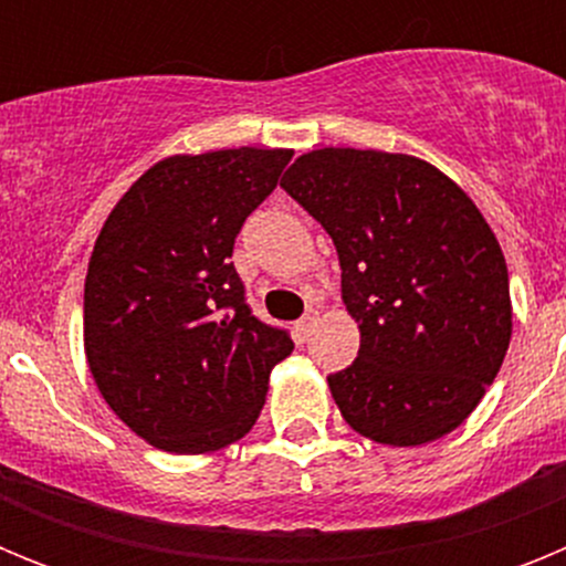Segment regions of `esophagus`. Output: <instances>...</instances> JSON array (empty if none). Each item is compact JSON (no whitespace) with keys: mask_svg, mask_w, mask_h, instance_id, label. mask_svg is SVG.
<instances>
[{"mask_svg":"<svg viewBox=\"0 0 566 566\" xmlns=\"http://www.w3.org/2000/svg\"><path fill=\"white\" fill-rule=\"evenodd\" d=\"M314 326H317V312H308L306 317H300V319H297V326H294V328H297L300 337H308Z\"/></svg>","mask_w":566,"mask_h":566,"instance_id":"1","label":"esophagus"}]
</instances>
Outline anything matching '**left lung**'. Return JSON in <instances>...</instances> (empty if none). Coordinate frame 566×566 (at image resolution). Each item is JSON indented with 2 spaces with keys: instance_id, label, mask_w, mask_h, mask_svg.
I'll return each mask as SVG.
<instances>
[{
  "instance_id": "left-lung-1",
  "label": "left lung",
  "mask_w": 566,
  "mask_h": 566,
  "mask_svg": "<svg viewBox=\"0 0 566 566\" xmlns=\"http://www.w3.org/2000/svg\"><path fill=\"white\" fill-rule=\"evenodd\" d=\"M280 187L332 234L359 354L328 377L354 431L417 448L459 424L496 379L513 334L502 247L476 203L433 164L323 147Z\"/></svg>"
}]
</instances>
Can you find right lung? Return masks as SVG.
<instances>
[{
	"instance_id": "right-lung-1",
	"label": "right lung",
	"mask_w": 566,
	"mask_h": 566,
	"mask_svg": "<svg viewBox=\"0 0 566 566\" xmlns=\"http://www.w3.org/2000/svg\"><path fill=\"white\" fill-rule=\"evenodd\" d=\"M292 149L169 155L107 214L84 280V354L104 402L153 448L209 453L252 431L294 352L232 266L240 227Z\"/></svg>"
}]
</instances>
